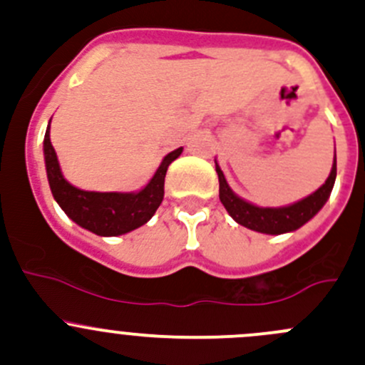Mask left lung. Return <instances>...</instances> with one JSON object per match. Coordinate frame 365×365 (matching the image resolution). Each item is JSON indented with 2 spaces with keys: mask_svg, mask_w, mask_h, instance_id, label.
Listing matches in <instances>:
<instances>
[{
  "mask_svg": "<svg viewBox=\"0 0 365 365\" xmlns=\"http://www.w3.org/2000/svg\"><path fill=\"white\" fill-rule=\"evenodd\" d=\"M215 171L217 175H219L220 203L224 205L227 213H230L238 224H242V226L249 227V230L252 231H257V233L282 235L302 227L323 208V205H325L327 200L330 197L334 183H336L337 164L336 155H334V164L332 169H330L329 178L325 180V183H323L316 192L304 197V200L297 201V203L288 206H279V208H263V206H256L249 203V201L242 200V197L237 196V194L231 190V187L227 185L222 169L219 168L217 162Z\"/></svg>",
  "mask_w": 365,
  "mask_h": 365,
  "instance_id": "obj_1",
  "label": "left lung"
}]
</instances>
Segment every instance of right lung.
<instances>
[{"instance_id": "add662e5", "label": "right lung", "mask_w": 365, "mask_h": 365, "mask_svg": "<svg viewBox=\"0 0 365 365\" xmlns=\"http://www.w3.org/2000/svg\"><path fill=\"white\" fill-rule=\"evenodd\" d=\"M51 121L43 138V159L51 192L65 213L84 230L98 237H118L148 222L164 200V178L169 164L183 148L168 153L153 178L138 192H93L73 187L65 180L49 138Z\"/></svg>"}]
</instances>
